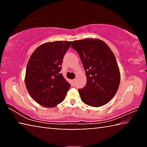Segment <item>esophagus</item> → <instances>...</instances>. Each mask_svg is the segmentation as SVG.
Returning <instances> with one entry per match:
<instances>
[{
	"label": "esophagus",
	"mask_w": 147,
	"mask_h": 147,
	"mask_svg": "<svg viewBox=\"0 0 147 147\" xmlns=\"http://www.w3.org/2000/svg\"><path fill=\"white\" fill-rule=\"evenodd\" d=\"M76 79H74V80H73V83L74 84L76 83Z\"/></svg>",
	"instance_id": "obj_1"
}]
</instances>
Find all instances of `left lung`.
<instances>
[{
    "instance_id": "obj_1",
    "label": "left lung",
    "mask_w": 147,
    "mask_h": 147,
    "mask_svg": "<svg viewBox=\"0 0 147 147\" xmlns=\"http://www.w3.org/2000/svg\"><path fill=\"white\" fill-rule=\"evenodd\" d=\"M71 47L79 54L87 76L86 86L78 90L82 101L92 107L105 105L115 96L121 81L113 52L96 38L75 40Z\"/></svg>"
}]
</instances>
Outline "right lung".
<instances>
[{
	"label": "right lung",
	"mask_w": 147,
	"mask_h": 147,
	"mask_svg": "<svg viewBox=\"0 0 147 147\" xmlns=\"http://www.w3.org/2000/svg\"><path fill=\"white\" fill-rule=\"evenodd\" d=\"M72 41H54L39 45L26 65V88L32 98L42 106L55 107L62 102L70 84L59 73L63 56Z\"/></svg>",
	"instance_id": "right-lung-1"
}]
</instances>
